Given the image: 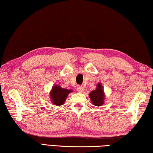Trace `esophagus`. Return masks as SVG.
<instances>
[{"mask_svg": "<svg viewBox=\"0 0 153 153\" xmlns=\"http://www.w3.org/2000/svg\"><path fill=\"white\" fill-rule=\"evenodd\" d=\"M76 90H77V91H78V92H82V91H83V87L82 86H81V85H78L77 86V88H76Z\"/></svg>", "mask_w": 153, "mask_h": 153, "instance_id": "34e87169", "label": "esophagus"}]
</instances>
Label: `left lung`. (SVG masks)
I'll return each mask as SVG.
<instances>
[{"mask_svg": "<svg viewBox=\"0 0 153 153\" xmlns=\"http://www.w3.org/2000/svg\"><path fill=\"white\" fill-rule=\"evenodd\" d=\"M89 95H90V98L94 105L101 106L104 103L105 93L103 91L102 84L100 83H98L96 90L91 91Z\"/></svg>", "mask_w": 153, "mask_h": 153, "instance_id": "8db88e82", "label": "left lung"}]
</instances>
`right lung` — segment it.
<instances>
[{"mask_svg": "<svg viewBox=\"0 0 153 153\" xmlns=\"http://www.w3.org/2000/svg\"><path fill=\"white\" fill-rule=\"evenodd\" d=\"M70 92H72V90H67L59 85H54L50 92L51 102L57 106L62 105Z\"/></svg>", "mask_w": 153, "mask_h": 153, "instance_id": "1", "label": "right lung"}]
</instances>
